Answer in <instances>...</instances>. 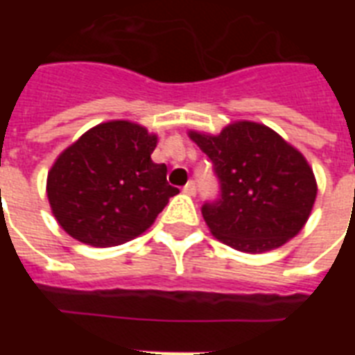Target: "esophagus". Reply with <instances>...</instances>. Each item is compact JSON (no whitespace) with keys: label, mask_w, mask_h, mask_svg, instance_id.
<instances>
[{"label":"esophagus","mask_w":355,"mask_h":355,"mask_svg":"<svg viewBox=\"0 0 355 355\" xmlns=\"http://www.w3.org/2000/svg\"><path fill=\"white\" fill-rule=\"evenodd\" d=\"M184 193L191 195V197H193V195L197 193V186H195L193 180H189V182L186 184V186H184Z\"/></svg>","instance_id":"1"}]
</instances>
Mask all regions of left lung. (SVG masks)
<instances>
[{
    "label": "left lung",
    "mask_w": 355,
    "mask_h": 355,
    "mask_svg": "<svg viewBox=\"0 0 355 355\" xmlns=\"http://www.w3.org/2000/svg\"><path fill=\"white\" fill-rule=\"evenodd\" d=\"M214 164L221 197L202 206L211 236L261 254L286 245L308 223L317 180L298 149L261 123L234 121L219 134L189 130Z\"/></svg>",
    "instance_id": "left-lung-1"
}]
</instances>
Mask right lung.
<instances>
[{
  "label": "right lung",
  "mask_w": 355,
  "mask_h": 355,
  "mask_svg": "<svg viewBox=\"0 0 355 355\" xmlns=\"http://www.w3.org/2000/svg\"><path fill=\"white\" fill-rule=\"evenodd\" d=\"M158 136L114 119L86 130L47 173V199L64 232L92 247L127 243L155 223L169 197L166 164L150 155Z\"/></svg>",
  "instance_id": "obj_1"
}]
</instances>
